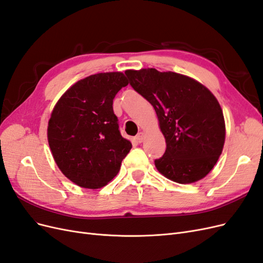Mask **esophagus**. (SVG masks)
Wrapping results in <instances>:
<instances>
[{
	"mask_svg": "<svg viewBox=\"0 0 263 263\" xmlns=\"http://www.w3.org/2000/svg\"><path fill=\"white\" fill-rule=\"evenodd\" d=\"M135 139H136V141L138 142V144H141V142L144 141V139H145V135H144V133H139V134L137 135V136H136V138H135Z\"/></svg>",
	"mask_w": 263,
	"mask_h": 263,
	"instance_id": "obj_1",
	"label": "esophagus"
}]
</instances>
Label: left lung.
<instances>
[{
    "instance_id": "obj_1",
    "label": "left lung",
    "mask_w": 263,
    "mask_h": 263,
    "mask_svg": "<svg viewBox=\"0 0 263 263\" xmlns=\"http://www.w3.org/2000/svg\"><path fill=\"white\" fill-rule=\"evenodd\" d=\"M133 89L154 106L166 148L156 159L158 171L186 184L203 179L225 142L222 110L212 92L194 79L154 68L127 70Z\"/></svg>"
}]
</instances>
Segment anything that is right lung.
<instances>
[{
  "instance_id": "1",
  "label": "right lung",
  "mask_w": 263,
  "mask_h": 263,
  "mask_svg": "<svg viewBox=\"0 0 263 263\" xmlns=\"http://www.w3.org/2000/svg\"><path fill=\"white\" fill-rule=\"evenodd\" d=\"M127 84L122 72L86 77L67 90L52 110L49 147L61 172L79 186H105L132 149L113 110L115 95Z\"/></svg>"
}]
</instances>
